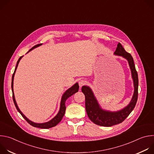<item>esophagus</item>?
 Masks as SVG:
<instances>
[{
    "mask_svg": "<svg viewBox=\"0 0 154 154\" xmlns=\"http://www.w3.org/2000/svg\"><path fill=\"white\" fill-rule=\"evenodd\" d=\"M86 82L85 80H81L79 82V86H80V87H82V86L86 85Z\"/></svg>",
    "mask_w": 154,
    "mask_h": 154,
    "instance_id": "1",
    "label": "esophagus"
}]
</instances>
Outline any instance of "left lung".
Here are the masks:
<instances>
[{
    "label": "left lung",
    "mask_w": 154,
    "mask_h": 154,
    "mask_svg": "<svg viewBox=\"0 0 154 154\" xmlns=\"http://www.w3.org/2000/svg\"><path fill=\"white\" fill-rule=\"evenodd\" d=\"M115 54L126 58L131 69L135 90L130 103L125 108L117 112L104 111L100 108L90 87L83 86L82 88V91L85 96V108L88 116L94 124L103 127H110L123 122L134 109L138 99V77L133 57L125 51L120 42L118 44Z\"/></svg>",
    "instance_id": "left-lung-1"
}]
</instances>
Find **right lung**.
Segmentation results:
<instances>
[{
    "instance_id": "obj_1",
    "label": "right lung",
    "mask_w": 154,
    "mask_h": 154,
    "mask_svg": "<svg viewBox=\"0 0 154 154\" xmlns=\"http://www.w3.org/2000/svg\"><path fill=\"white\" fill-rule=\"evenodd\" d=\"M42 45V44H39V45H35V46H33L32 48H31L29 52H30V51L33 50V49L39 46ZM27 52V53H28ZM23 56H21L19 60H17V64H16V66L15 68V69H14V73L12 75V80H11V90H12V92H13V102H14V105L16 108V109H17V111L20 113V114L22 115V116H23L25 119L26 121L29 123L31 125L35 127H38V128H51V127H53L55 125H57L60 121L62 119L64 113H65V111H66V106H65V102L66 100V99L68 98H69L70 96H71L72 95H73L74 93H75L76 92L78 91L79 90V85L77 83H76L74 85H73L71 88H70L69 89H68L66 91L64 94L62 96V98H61V104H60V111L58 112V113L57 115V116L55 117H54L52 120H51L50 121L48 122H45V123H42V124H38V123H35L31 121H30L29 119H28L23 114V113H22L20 112V109H19L17 105V103H16V102L15 100V98H14V93H13V79H14V74H15V72H16V70L17 69V67L18 66V64H19V62L20 61V60L21 59V58L23 57Z\"/></svg>"
}]
</instances>
